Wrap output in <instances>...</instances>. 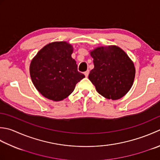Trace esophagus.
Returning a JSON list of instances; mask_svg holds the SVG:
<instances>
[{"label":"esophagus","instance_id":"1","mask_svg":"<svg viewBox=\"0 0 160 160\" xmlns=\"http://www.w3.org/2000/svg\"><path fill=\"white\" fill-rule=\"evenodd\" d=\"M84 75H85V76L86 77H88V76H89V70H87V71H85L84 72Z\"/></svg>","mask_w":160,"mask_h":160}]
</instances>
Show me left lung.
I'll return each mask as SVG.
<instances>
[{"mask_svg":"<svg viewBox=\"0 0 160 160\" xmlns=\"http://www.w3.org/2000/svg\"><path fill=\"white\" fill-rule=\"evenodd\" d=\"M94 68L89 79L96 91L106 98L117 100L132 86L135 68L132 60L119 47H98L91 52Z\"/></svg>","mask_w":160,"mask_h":160,"instance_id":"1","label":"left lung"}]
</instances>
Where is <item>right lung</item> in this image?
<instances>
[{
    "instance_id": "right-lung-1",
    "label": "right lung",
    "mask_w": 160,
    "mask_h": 160,
    "mask_svg": "<svg viewBox=\"0 0 160 160\" xmlns=\"http://www.w3.org/2000/svg\"><path fill=\"white\" fill-rule=\"evenodd\" d=\"M72 52L73 47L67 42H52L41 49L31 62L30 74L32 83L46 98L62 101L85 77L78 71Z\"/></svg>"
}]
</instances>
